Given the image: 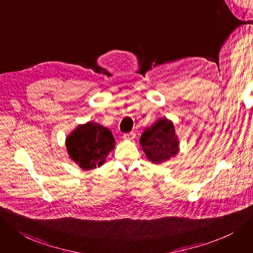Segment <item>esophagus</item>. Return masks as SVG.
I'll use <instances>...</instances> for the list:
<instances>
[{"mask_svg":"<svg viewBox=\"0 0 253 253\" xmlns=\"http://www.w3.org/2000/svg\"><path fill=\"white\" fill-rule=\"evenodd\" d=\"M135 137H136V134H135L134 132L124 134V136H123V138H124L125 140H129V141H130V140H134Z\"/></svg>","mask_w":253,"mask_h":253,"instance_id":"obj_1","label":"esophagus"}]
</instances>
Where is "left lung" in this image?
Here are the masks:
<instances>
[{"mask_svg":"<svg viewBox=\"0 0 253 253\" xmlns=\"http://www.w3.org/2000/svg\"><path fill=\"white\" fill-rule=\"evenodd\" d=\"M140 145L146 157L154 164H160L178 153V139L172 121L159 118L144 129L140 138Z\"/></svg>","mask_w":253,"mask_h":253,"instance_id":"1","label":"left lung"}]
</instances>
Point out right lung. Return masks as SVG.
<instances>
[{
    "instance_id": "add662e5",
    "label": "right lung",
    "mask_w": 253,
    "mask_h": 253,
    "mask_svg": "<svg viewBox=\"0 0 253 253\" xmlns=\"http://www.w3.org/2000/svg\"><path fill=\"white\" fill-rule=\"evenodd\" d=\"M114 144L115 139L111 130L91 121L78 126L66 138L70 159L84 170L102 166Z\"/></svg>"
}]
</instances>
